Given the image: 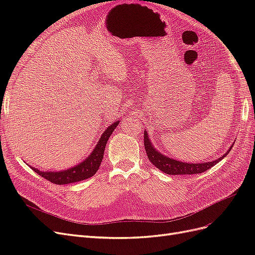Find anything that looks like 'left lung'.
Returning a JSON list of instances; mask_svg holds the SVG:
<instances>
[{"mask_svg":"<svg viewBox=\"0 0 255 255\" xmlns=\"http://www.w3.org/2000/svg\"><path fill=\"white\" fill-rule=\"evenodd\" d=\"M143 142H144V149L146 152V155H148L151 163L156 168H158L160 171H163L167 174H171V175L202 173L208 170V169L212 168L213 166H215L223 157H226V155L229 154V151H231V149L233 148V144H232L230 146L228 152L225 153V155H222L220 158L216 159L214 161H206V163H201V164H189V163H183V161L172 159L170 157L165 156L164 154H160L152 145V142L149 139L148 132H146V130H144Z\"/></svg>","mask_w":255,"mask_h":255,"instance_id":"left-lung-1","label":"left lung"}]
</instances>
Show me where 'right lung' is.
<instances>
[{"label": "right lung", "mask_w": 255, "mask_h": 255, "mask_svg": "<svg viewBox=\"0 0 255 255\" xmlns=\"http://www.w3.org/2000/svg\"><path fill=\"white\" fill-rule=\"evenodd\" d=\"M118 125H119V121H116L112 126L107 128L105 129V132L102 134L101 138H100L96 148L91 152L90 155L86 159L83 160L82 163L76 165L75 167L67 169V170H64V171H56V172L40 171L34 167H30V168H32L36 173L44 177L45 180H48L57 185L70 184V183H75V182H80L83 180L89 179L90 176L94 175L99 170L100 165H101V161L103 159L106 142L109 140V138L114 132V129L117 128Z\"/></svg>", "instance_id": "obj_1"}]
</instances>
